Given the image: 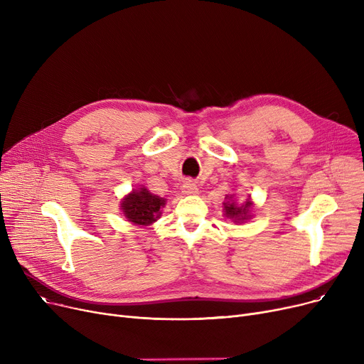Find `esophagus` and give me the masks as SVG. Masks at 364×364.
<instances>
[{
  "label": "esophagus",
  "mask_w": 364,
  "mask_h": 364,
  "mask_svg": "<svg viewBox=\"0 0 364 364\" xmlns=\"http://www.w3.org/2000/svg\"><path fill=\"white\" fill-rule=\"evenodd\" d=\"M183 193L184 195H198L199 193V188H198L196 183L192 181V180L184 181V184H183Z\"/></svg>",
  "instance_id": "34e87169"
}]
</instances>
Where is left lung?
I'll return each instance as SVG.
<instances>
[{"label":"left lung","mask_w":364,"mask_h":364,"mask_svg":"<svg viewBox=\"0 0 364 364\" xmlns=\"http://www.w3.org/2000/svg\"><path fill=\"white\" fill-rule=\"evenodd\" d=\"M251 206H252V202L250 199H246L245 205H242V206H237L235 202H227V203H224L225 215L230 217L232 220H236V221L247 220V217H250Z\"/></svg>","instance_id":"left-lung-1"}]
</instances>
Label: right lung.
<instances>
[{"label":"right lung","mask_w":364,"mask_h":364,"mask_svg":"<svg viewBox=\"0 0 364 364\" xmlns=\"http://www.w3.org/2000/svg\"><path fill=\"white\" fill-rule=\"evenodd\" d=\"M121 205L128 221L139 225H149L161 217V208L165 205V200L141 187L140 190H132V193L128 195Z\"/></svg>","instance_id":"right-lung-1"}]
</instances>
